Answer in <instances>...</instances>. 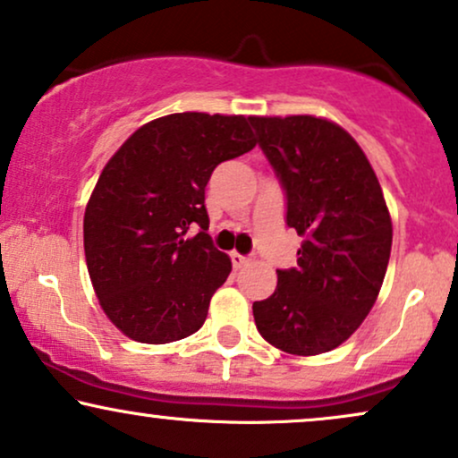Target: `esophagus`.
Instances as JSON below:
<instances>
[{
  "mask_svg": "<svg viewBox=\"0 0 458 458\" xmlns=\"http://www.w3.org/2000/svg\"><path fill=\"white\" fill-rule=\"evenodd\" d=\"M230 260H233L234 268H243L245 264L250 262V258L243 256V253H239V251H233V253H230Z\"/></svg>",
  "mask_w": 458,
  "mask_h": 458,
  "instance_id": "esophagus-1",
  "label": "esophagus"
}]
</instances>
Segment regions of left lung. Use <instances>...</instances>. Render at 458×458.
<instances>
[{
    "mask_svg": "<svg viewBox=\"0 0 458 458\" xmlns=\"http://www.w3.org/2000/svg\"><path fill=\"white\" fill-rule=\"evenodd\" d=\"M285 196V224L302 239L296 267L253 302L275 348L316 356L344 344L371 311L386 275L393 224L382 187L356 140L311 114L250 117Z\"/></svg>",
    "mask_w": 458,
    "mask_h": 458,
    "instance_id": "obj_1",
    "label": "left lung"
}]
</instances>
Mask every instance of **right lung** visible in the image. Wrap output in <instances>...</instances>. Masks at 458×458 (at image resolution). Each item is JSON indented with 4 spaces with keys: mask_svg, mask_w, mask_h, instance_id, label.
I'll return each mask as SVG.
<instances>
[{
    "mask_svg": "<svg viewBox=\"0 0 458 458\" xmlns=\"http://www.w3.org/2000/svg\"><path fill=\"white\" fill-rule=\"evenodd\" d=\"M253 147L241 114L176 113L136 130L104 166L85 211V258L102 310L130 339L170 344L205 324L233 271L207 234L205 187Z\"/></svg>",
    "mask_w": 458,
    "mask_h": 458,
    "instance_id": "obj_1",
    "label": "right lung"
}]
</instances>
